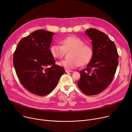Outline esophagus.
Listing matches in <instances>:
<instances>
[{
	"instance_id": "34e87169",
	"label": "esophagus",
	"mask_w": 132,
	"mask_h": 132,
	"mask_svg": "<svg viewBox=\"0 0 132 132\" xmlns=\"http://www.w3.org/2000/svg\"><path fill=\"white\" fill-rule=\"evenodd\" d=\"M66 72V73H68V72H73V71H71V70H65Z\"/></svg>"
}]
</instances>
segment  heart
<instances>
[{
  "mask_svg": "<svg viewBox=\"0 0 132 132\" xmlns=\"http://www.w3.org/2000/svg\"><path fill=\"white\" fill-rule=\"evenodd\" d=\"M61 45L53 44L50 47V52L55 59H61L65 51H71L70 57L71 59L64 60L58 62V65L67 69H73L80 65L88 64L93 56L92 47L85 44V42L75 36H69L61 41Z\"/></svg>",
  "mask_w": 132,
  "mask_h": 132,
  "instance_id": "heart-1",
  "label": "heart"
}]
</instances>
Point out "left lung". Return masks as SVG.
<instances>
[{"instance_id":"1","label":"left lung","mask_w":132,"mask_h":132,"mask_svg":"<svg viewBox=\"0 0 132 132\" xmlns=\"http://www.w3.org/2000/svg\"><path fill=\"white\" fill-rule=\"evenodd\" d=\"M85 33L92 40L93 56L86 68L79 72L81 78L77 84L83 93L92 96L102 93L111 83L119 55L115 44L105 34L94 28Z\"/></svg>"}]
</instances>
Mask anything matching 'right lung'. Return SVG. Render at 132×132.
<instances>
[{
	"label": "right lung",
	"instance_id": "add662e5",
	"mask_svg": "<svg viewBox=\"0 0 132 132\" xmlns=\"http://www.w3.org/2000/svg\"><path fill=\"white\" fill-rule=\"evenodd\" d=\"M54 33L37 30L23 37L13 54V65L21 84L29 92L45 96L56 87L65 69L55 64L50 52Z\"/></svg>",
	"mask_w": 132,
	"mask_h": 132
}]
</instances>
